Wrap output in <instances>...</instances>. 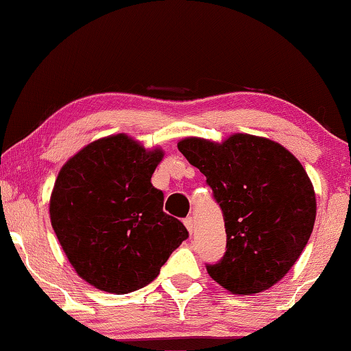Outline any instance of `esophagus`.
<instances>
[{
  "mask_svg": "<svg viewBox=\"0 0 351 351\" xmlns=\"http://www.w3.org/2000/svg\"><path fill=\"white\" fill-rule=\"evenodd\" d=\"M184 224L186 227V230H189V234L192 235L193 230H195V222H193V217H186V219L184 221Z\"/></svg>",
  "mask_w": 351,
  "mask_h": 351,
  "instance_id": "1",
  "label": "esophagus"
}]
</instances>
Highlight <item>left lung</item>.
<instances>
[{
  "label": "left lung",
  "instance_id": "obj_1",
  "mask_svg": "<svg viewBox=\"0 0 351 351\" xmlns=\"http://www.w3.org/2000/svg\"><path fill=\"white\" fill-rule=\"evenodd\" d=\"M206 176L224 215L227 250L208 274L234 295L265 292L292 269L316 221L315 186L302 162L265 136L224 142L186 136L177 143Z\"/></svg>",
  "mask_w": 351,
  "mask_h": 351
}]
</instances>
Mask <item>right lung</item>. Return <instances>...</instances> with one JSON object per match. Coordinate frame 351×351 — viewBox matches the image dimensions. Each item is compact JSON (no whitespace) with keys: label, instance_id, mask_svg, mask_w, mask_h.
<instances>
[{"label":"right lung","instance_id":"1","mask_svg":"<svg viewBox=\"0 0 351 351\" xmlns=\"http://www.w3.org/2000/svg\"><path fill=\"white\" fill-rule=\"evenodd\" d=\"M162 156L159 147L116 134L85 145L59 171L49 219L72 267L95 289H142L189 237L152 184Z\"/></svg>","mask_w":351,"mask_h":351}]
</instances>
